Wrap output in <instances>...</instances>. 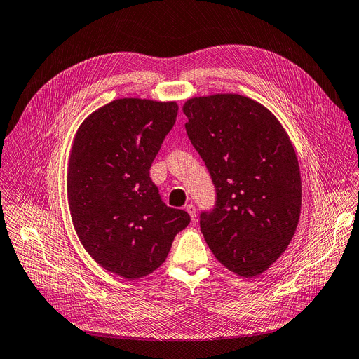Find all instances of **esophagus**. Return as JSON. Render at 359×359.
<instances>
[{
  "instance_id": "34e87169",
  "label": "esophagus",
  "mask_w": 359,
  "mask_h": 359,
  "mask_svg": "<svg viewBox=\"0 0 359 359\" xmlns=\"http://www.w3.org/2000/svg\"><path fill=\"white\" fill-rule=\"evenodd\" d=\"M185 211L189 214L192 222H196V218H197V208H196V205L194 204H187L185 205Z\"/></svg>"
}]
</instances>
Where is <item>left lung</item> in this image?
Here are the masks:
<instances>
[{
	"label": "left lung",
	"instance_id": "left-lung-1",
	"mask_svg": "<svg viewBox=\"0 0 359 359\" xmlns=\"http://www.w3.org/2000/svg\"><path fill=\"white\" fill-rule=\"evenodd\" d=\"M182 110L215 187L201 233L219 263L253 278L282 256L297 227L302 184L292 142L264 106L240 95L194 97Z\"/></svg>",
	"mask_w": 359,
	"mask_h": 359
}]
</instances>
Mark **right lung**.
<instances>
[{"instance_id":"right-lung-1","label":"right lung","mask_w":359,"mask_h":359,"mask_svg":"<svg viewBox=\"0 0 359 359\" xmlns=\"http://www.w3.org/2000/svg\"><path fill=\"white\" fill-rule=\"evenodd\" d=\"M178 115L175 102L118 99L80 125L67 174L76 233L106 270L140 279L167 259L191 218L171 208L149 177Z\"/></svg>"}]
</instances>
